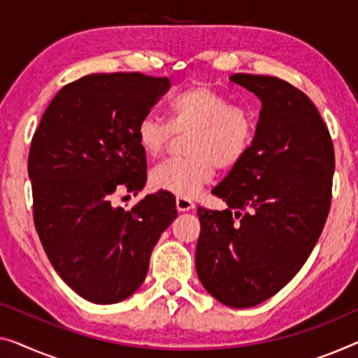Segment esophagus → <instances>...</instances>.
Here are the masks:
<instances>
[{
	"label": "esophagus",
	"instance_id": "1",
	"mask_svg": "<svg viewBox=\"0 0 358 358\" xmlns=\"http://www.w3.org/2000/svg\"><path fill=\"white\" fill-rule=\"evenodd\" d=\"M175 204H177V210L178 212H188V210H193L194 209L193 202H191L189 199H185V197H177Z\"/></svg>",
	"mask_w": 358,
	"mask_h": 358
}]
</instances>
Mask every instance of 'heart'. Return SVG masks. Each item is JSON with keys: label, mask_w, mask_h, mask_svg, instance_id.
Masks as SVG:
<instances>
[{"label": "heart", "mask_w": 358, "mask_h": 358, "mask_svg": "<svg viewBox=\"0 0 358 358\" xmlns=\"http://www.w3.org/2000/svg\"><path fill=\"white\" fill-rule=\"evenodd\" d=\"M169 124L154 115L138 122L136 141L148 157H159L175 133L191 131L189 157L165 161L152 169L151 185L177 197L191 199L210 183L215 167H236L255 136V117L249 109L230 104L206 85H193L169 103Z\"/></svg>", "instance_id": "heart-1"}]
</instances>
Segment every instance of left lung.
Instances as JSON below:
<instances>
[{
	"label": "left lung",
	"instance_id": "1",
	"mask_svg": "<svg viewBox=\"0 0 358 358\" xmlns=\"http://www.w3.org/2000/svg\"><path fill=\"white\" fill-rule=\"evenodd\" d=\"M262 103L246 156L212 193L225 210L197 209V276L234 308L259 306L306 264L331 206L334 148L310 99L285 80L234 73Z\"/></svg>",
	"mask_w": 358,
	"mask_h": 358
}]
</instances>
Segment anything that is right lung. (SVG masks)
<instances>
[{
	"instance_id": "right-lung-1",
	"label": "right lung",
	"mask_w": 358,
	"mask_h": 358,
	"mask_svg": "<svg viewBox=\"0 0 358 358\" xmlns=\"http://www.w3.org/2000/svg\"><path fill=\"white\" fill-rule=\"evenodd\" d=\"M170 80L93 73L61 88L31 140L34 220L57 275L87 301L117 303L143 285L161 234L177 218L175 196L148 194L131 210L112 204L117 189L146 185L136 127Z\"/></svg>"
}]
</instances>
